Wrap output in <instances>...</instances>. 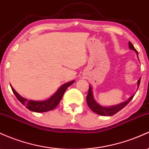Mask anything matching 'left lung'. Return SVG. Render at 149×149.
Returning <instances> with one entry per match:
<instances>
[{
  "instance_id": "left-lung-1",
  "label": "left lung",
  "mask_w": 149,
  "mask_h": 149,
  "mask_svg": "<svg viewBox=\"0 0 149 149\" xmlns=\"http://www.w3.org/2000/svg\"><path fill=\"white\" fill-rule=\"evenodd\" d=\"M129 47H130V49L134 51L136 53V54L138 55V52H137V51L136 50V49L134 47V46L132 45V44L130 42H129ZM140 81H141V78L137 81V83H138V88L140 84ZM134 95L131 96L127 101L122 102V103L119 104H117V105L111 106V107H104V106L99 104L95 100L93 95L92 87H91V86H89V91H88V95L87 97H86V101H87L88 107H89L91 110L93 111L95 113L102 116H112L114 115V114L117 113V112H118L119 111H120L122 109H123L124 107L132 100V98L134 97Z\"/></svg>"
}]
</instances>
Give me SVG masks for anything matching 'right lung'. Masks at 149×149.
Returning a JSON list of instances; mask_svg holds the SVG:
<instances>
[{"label":"right lung","mask_w":149,"mask_h":149,"mask_svg":"<svg viewBox=\"0 0 149 149\" xmlns=\"http://www.w3.org/2000/svg\"><path fill=\"white\" fill-rule=\"evenodd\" d=\"M73 83H74V81H72L71 82L66 83L65 84L62 85L61 87L58 88V91L50 98L41 101L29 100L24 98L15 91L14 88L12 86H11V88H12L13 92L17 100L23 105L25 106L29 110L35 112H48L49 110H52L58 105L66 90Z\"/></svg>","instance_id":"1"}]
</instances>
